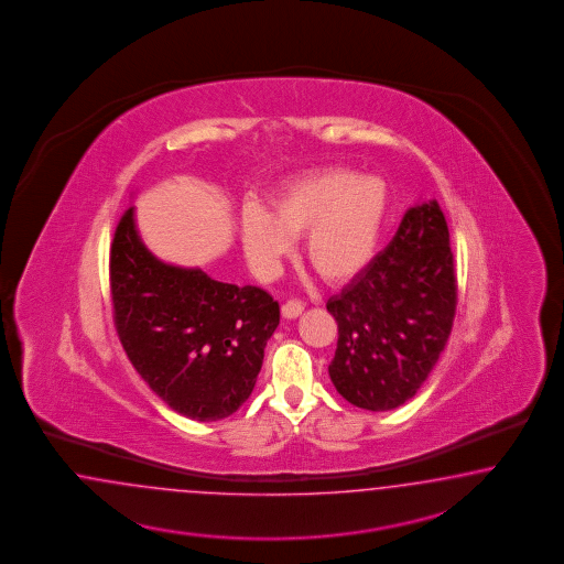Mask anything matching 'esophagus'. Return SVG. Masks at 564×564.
Here are the masks:
<instances>
[{
    "instance_id": "1",
    "label": "esophagus",
    "mask_w": 564,
    "mask_h": 564,
    "mask_svg": "<svg viewBox=\"0 0 564 564\" xmlns=\"http://www.w3.org/2000/svg\"><path fill=\"white\" fill-rule=\"evenodd\" d=\"M302 312H304V304H302L300 300H290L288 304L281 306V314H283L285 318H290V321L291 318H297Z\"/></svg>"
}]
</instances>
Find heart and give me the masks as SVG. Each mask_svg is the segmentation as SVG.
<instances>
[{
    "instance_id": "heart-1",
    "label": "heart",
    "mask_w": 564,
    "mask_h": 564,
    "mask_svg": "<svg viewBox=\"0 0 564 564\" xmlns=\"http://www.w3.org/2000/svg\"><path fill=\"white\" fill-rule=\"evenodd\" d=\"M389 189L375 175L326 170L279 189L269 210L248 206L241 217V246L260 273H271L304 238L312 271L330 283H345L375 258L387 219Z\"/></svg>"
}]
</instances>
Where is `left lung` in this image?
Segmentation results:
<instances>
[{
    "mask_svg": "<svg viewBox=\"0 0 564 564\" xmlns=\"http://www.w3.org/2000/svg\"><path fill=\"white\" fill-rule=\"evenodd\" d=\"M457 307L451 238L436 200L411 206L389 246L326 302L339 339L328 376L370 411L410 401L448 341Z\"/></svg>",
    "mask_w": 564,
    "mask_h": 564,
    "instance_id": "obj_1",
    "label": "left lung"
}]
</instances>
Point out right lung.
Wrapping results in <instances>:
<instances>
[{"mask_svg":"<svg viewBox=\"0 0 564 564\" xmlns=\"http://www.w3.org/2000/svg\"><path fill=\"white\" fill-rule=\"evenodd\" d=\"M109 283L121 345L171 410L217 422L243 405L279 325L267 291L161 262L138 236L134 206L113 236Z\"/></svg>","mask_w":564,"mask_h":564,"instance_id":"1","label":"right lung"}]
</instances>
